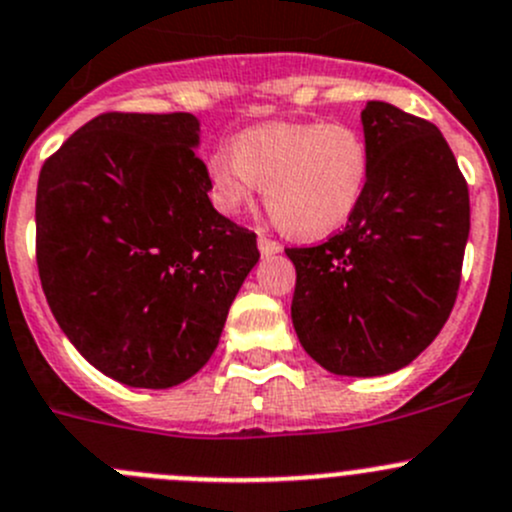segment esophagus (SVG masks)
I'll return each instance as SVG.
<instances>
[{"label":"esophagus","instance_id":"34e87169","mask_svg":"<svg viewBox=\"0 0 512 512\" xmlns=\"http://www.w3.org/2000/svg\"><path fill=\"white\" fill-rule=\"evenodd\" d=\"M257 247H260L262 257H270V255H277V252H280V250H282V245H280V242L270 240V237H260V240H257Z\"/></svg>","mask_w":512,"mask_h":512}]
</instances>
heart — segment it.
<instances>
[{"instance_id": "heart-1", "label": "heart", "mask_w": 512, "mask_h": 512, "mask_svg": "<svg viewBox=\"0 0 512 512\" xmlns=\"http://www.w3.org/2000/svg\"><path fill=\"white\" fill-rule=\"evenodd\" d=\"M215 205L237 215L265 185L277 225L325 237L350 220L370 180V152L347 124L275 122L242 132L207 162Z\"/></svg>"}]
</instances>
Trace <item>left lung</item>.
<instances>
[{
	"instance_id": "8db88e82",
	"label": "left lung",
	"mask_w": 512,
	"mask_h": 512,
	"mask_svg": "<svg viewBox=\"0 0 512 512\" xmlns=\"http://www.w3.org/2000/svg\"><path fill=\"white\" fill-rule=\"evenodd\" d=\"M370 180L342 232L287 247L297 272L292 325L335 375L410 365L455 305L470 232L468 182L440 130L388 102H367Z\"/></svg>"
}]
</instances>
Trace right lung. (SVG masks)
Here are the masks:
<instances>
[{"mask_svg": "<svg viewBox=\"0 0 512 512\" xmlns=\"http://www.w3.org/2000/svg\"><path fill=\"white\" fill-rule=\"evenodd\" d=\"M190 112H107L42 165L37 267L52 315L99 372L172 388L220 342L260 260L257 235L212 207Z\"/></svg>", "mask_w": 512, "mask_h": 512, "instance_id": "right-lung-1", "label": "right lung"}]
</instances>
